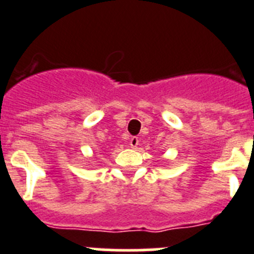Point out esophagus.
Returning <instances> with one entry per match:
<instances>
[{"instance_id":"obj_1","label":"esophagus","mask_w":254,"mask_h":254,"mask_svg":"<svg viewBox=\"0 0 254 254\" xmlns=\"http://www.w3.org/2000/svg\"><path fill=\"white\" fill-rule=\"evenodd\" d=\"M129 144L131 148H136V147H138V144H139V139H138V136H131V138H130Z\"/></svg>"}]
</instances>
